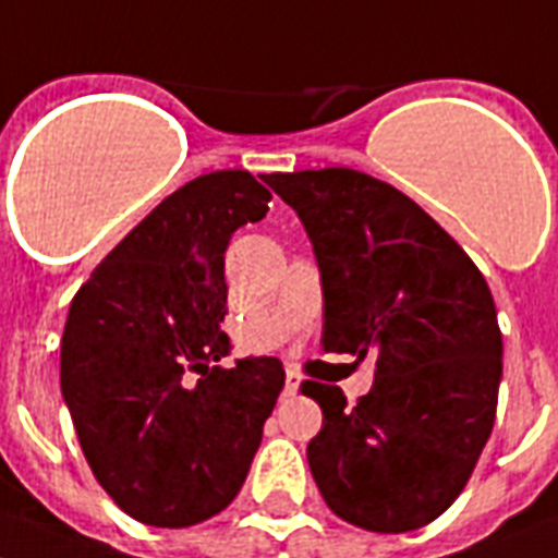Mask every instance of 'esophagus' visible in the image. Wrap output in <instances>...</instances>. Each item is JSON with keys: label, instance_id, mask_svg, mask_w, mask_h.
Segmentation results:
<instances>
[{"label": "esophagus", "instance_id": "34e87169", "mask_svg": "<svg viewBox=\"0 0 558 558\" xmlns=\"http://www.w3.org/2000/svg\"><path fill=\"white\" fill-rule=\"evenodd\" d=\"M298 388H301V374L289 368V372H287V386H283V395L294 397V395H298Z\"/></svg>", "mask_w": 558, "mask_h": 558}]
</instances>
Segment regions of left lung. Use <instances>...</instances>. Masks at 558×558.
Listing matches in <instances>:
<instances>
[{
  "mask_svg": "<svg viewBox=\"0 0 558 558\" xmlns=\"http://www.w3.org/2000/svg\"><path fill=\"white\" fill-rule=\"evenodd\" d=\"M298 213L323 287L326 351L374 354V386L349 405L306 380L323 409L308 468L337 517L405 533L451 508L488 442L502 380L490 289L462 246L409 195L366 172H271Z\"/></svg>",
  "mask_w": 558,
  "mask_h": 558,
  "instance_id": "obj_1",
  "label": "left lung"
}]
</instances>
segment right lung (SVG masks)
Masks as SVG:
<instances>
[{
    "mask_svg": "<svg viewBox=\"0 0 558 558\" xmlns=\"http://www.w3.org/2000/svg\"><path fill=\"white\" fill-rule=\"evenodd\" d=\"M271 192L246 170L192 178L93 269L62 335V397L98 485L153 527L221 513L283 388L278 357L229 354L223 255Z\"/></svg>",
    "mask_w": 558,
    "mask_h": 558,
    "instance_id": "1",
    "label": "right lung"
}]
</instances>
